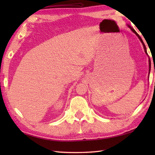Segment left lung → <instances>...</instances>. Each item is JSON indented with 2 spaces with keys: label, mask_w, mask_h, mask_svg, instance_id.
<instances>
[{
  "label": "left lung",
  "mask_w": 155,
  "mask_h": 155,
  "mask_svg": "<svg viewBox=\"0 0 155 155\" xmlns=\"http://www.w3.org/2000/svg\"><path fill=\"white\" fill-rule=\"evenodd\" d=\"M128 27H129V28H130V30H131V31H133V33H134L135 34V35H137V36L138 37V38H139V39H140V40L141 41V43H142V44H143V46L144 51H145V52H146V54H148V53H147V51H146V46H145V44H144V43H143V40H142V39H141V37H140V35H139V34H138V33H137V32H136V31H135V29H134V28H132V27H131L130 25H128ZM150 65H151V64H150V59H149V66H150V67H149V68H150ZM150 70H149V72H150ZM149 73H150V72H149Z\"/></svg>",
  "instance_id": "left-lung-1"
}]
</instances>
